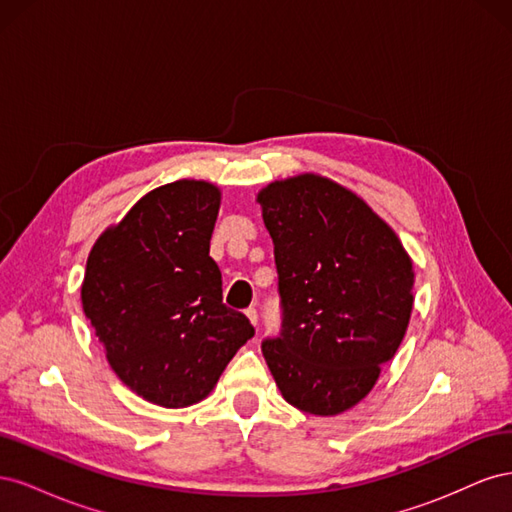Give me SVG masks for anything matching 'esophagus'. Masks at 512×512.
<instances>
[{
  "label": "esophagus",
  "instance_id": "obj_1",
  "mask_svg": "<svg viewBox=\"0 0 512 512\" xmlns=\"http://www.w3.org/2000/svg\"><path fill=\"white\" fill-rule=\"evenodd\" d=\"M245 316L250 318V322L256 327V324H258V312H256V309H254V307H247V309H245Z\"/></svg>",
  "mask_w": 512,
  "mask_h": 512
}]
</instances>
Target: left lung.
<instances>
[{
    "instance_id": "obj_1",
    "label": "left lung",
    "mask_w": 512,
    "mask_h": 512,
    "mask_svg": "<svg viewBox=\"0 0 512 512\" xmlns=\"http://www.w3.org/2000/svg\"><path fill=\"white\" fill-rule=\"evenodd\" d=\"M258 203L282 307L262 354L288 404L339 414L371 391L406 335L412 260L389 224L329 179L275 181Z\"/></svg>"
}]
</instances>
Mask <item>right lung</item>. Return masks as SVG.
I'll return each instance as SVG.
<instances>
[{"label": "right lung", "instance_id": "obj_1", "mask_svg": "<svg viewBox=\"0 0 512 512\" xmlns=\"http://www.w3.org/2000/svg\"><path fill=\"white\" fill-rule=\"evenodd\" d=\"M220 190L175 181L149 192L89 252L83 312L123 384L164 408L205 399L235 352L254 337L222 303L209 256Z\"/></svg>", "mask_w": 512, "mask_h": 512}]
</instances>
